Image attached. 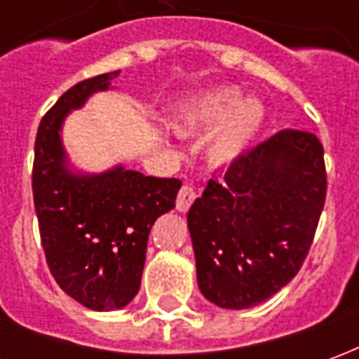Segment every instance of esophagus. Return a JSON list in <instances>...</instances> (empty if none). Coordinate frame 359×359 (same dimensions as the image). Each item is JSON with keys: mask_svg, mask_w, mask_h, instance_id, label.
Segmentation results:
<instances>
[{"mask_svg": "<svg viewBox=\"0 0 359 359\" xmlns=\"http://www.w3.org/2000/svg\"><path fill=\"white\" fill-rule=\"evenodd\" d=\"M196 200V190L190 184H184V187L180 188V192H179V198H177V210L179 211H188V208L194 203Z\"/></svg>", "mask_w": 359, "mask_h": 359, "instance_id": "34e87169", "label": "esophagus"}]
</instances>
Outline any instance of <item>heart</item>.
<instances>
[{
    "instance_id": "heart-1",
    "label": "heart",
    "mask_w": 359,
    "mask_h": 359,
    "mask_svg": "<svg viewBox=\"0 0 359 359\" xmlns=\"http://www.w3.org/2000/svg\"><path fill=\"white\" fill-rule=\"evenodd\" d=\"M265 121V109L257 100H246L241 88L226 86L211 92L179 121L184 133H202L221 125L208 144V159L213 165H233L254 144Z\"/></svg>"
}]
</instances>
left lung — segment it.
Returning a JSON list of instances; mask_svg holds the SVG:
<instances>
[{"label": "left lung", "instance_id": "8db88e82", "mask_svg": "<svg viewBox=\"0 0 359 359\" xmlns=\"http://www.w3.org/2000/svg\"><path fill=\"white\" fill-rule=\"evenodd\" d=\"M325 196L323 146L292 128L211 179L188 211L203 296L219 308L246 309L288 285L308 256Z\"/></svg>", "mask_w": 359, "mask_h": 359}]
</instances>
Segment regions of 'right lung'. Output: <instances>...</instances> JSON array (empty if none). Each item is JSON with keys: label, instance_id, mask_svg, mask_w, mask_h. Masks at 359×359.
Returning <instances> with one entry per match:
<instances>
[{"label": "right lung", "instance_id": "add662e5", "mask_svg": "<svg viewBox=\"0 0 359 359\" xmlns=\"http://www.w3.org/2000/svg\"><path fill=\"white\" fill-rule=\"evenodd\" d=\"M121 71L69 88L38 126L32 194L46 262L57 285L94 311L125 308L138 294L151 225L175 208L179 179L144 177L117 165L103 172L69 167L61 130L67 115Z\"/></svg>", "mask_w": 359, "mask_h": 359}]
</instances>
